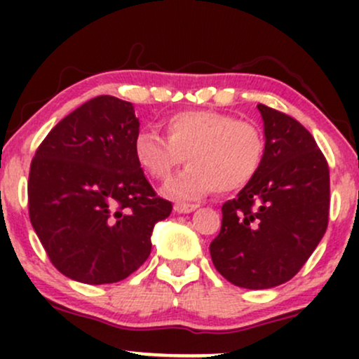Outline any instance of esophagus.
Segmentation results:
<instances>
[{
	"label": "esophagus",
	"mask_w": 359,
	"mask_h": 359,
	"mask_svg": "<svg viewBox=\"0 0 359 359\" xmlns=\"http://www.w3.org/2000/svg\"><path fill=\"white\" fill-rule=\"evenodd\" d=\"M197 209V204H184V203H177L174 205V211L179 212V214H187V212H192Z\"/></svg>",
	"instance_id": "1"
}]
</instances>
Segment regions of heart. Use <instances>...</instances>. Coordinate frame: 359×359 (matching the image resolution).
Returning <instances> with one entry per match:
<instances>
[{
    "instance_id": "1",
    "label": "heart",
    "mask_w": 359,
    "mask_h": 359,
    "mask_svg": "<svg viewBox=\"0 0 359 359\" xmlns=\"http://www.w3.org/2000/svg\"><path fill=\"white\" fill-rule=\"evenodd\" d=\"M167 138L142 131L135 140L140 167L165 180L185 162L189 168L167 184L165 192L179 201H194L211 191H240L262 165L265 140L257 126L216 111H179L163 123Z\"/></svg>"
}]
</instances>
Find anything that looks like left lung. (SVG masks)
Returning <instances> with one entry per match:
<instances>
[{"instance_id":"8db88e82","label":"left lung","mask_w":359,"mask_h":359,"mask_svg":"<svg viewBox=\"0 0 359 359\" xmlns=\"http://www.w3.org/2000/svg\"><path fill=\"white\" fill-rule=\"evenodd\" d=\"M265 154L253 179L222 204L214 266L243 288L282 285L302 269L329 221V167L297 119L258 104Z\"/></svg>"}]
</instances>
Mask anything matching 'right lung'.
<instances>
[{
	"label": "right lung",
	"instance_id": "right-lung-1",
	"mask_svg": "<svg viewBox=\"0 0 359 359\" xmlns=\"http://www.w3.org/2000/svg\"><path fill=\"white\" fill-rule=\"evenodd\" d=\"M133 104L97 96L52 128L28 175V214L52 265L90 285L137 271L172 212L143 174Z\"/></svg>",
	"mask_w": 359,
	"mask_h": 359
}]
</instances>
